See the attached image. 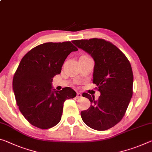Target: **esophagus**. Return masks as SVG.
Returning a JSON list of instances; mask_svg holds the SVG:
<instances>
[{
    "mask_svg": "<svg viewBox=\"0 0 152 152\" xmlns=\"http://www.w3.org/2000/svg\"><path fill=\"white\" fill-rule=\"evenodd\" d=\"M76 97H77V99H79V98H81L82 97V94L80 93H79V92H78L77 93V95H76Z\"/></svg>",
    "mask_w": 152,
    "mask_h": 152,
    "instance_id": "esophagus-1",
    "label": "esophagus"
}]
</instances>
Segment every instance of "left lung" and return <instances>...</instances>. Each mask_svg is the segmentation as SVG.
<instances>
[{
	"label": "left lung",
	"instance_id": "left-lung-1",
	"mask_svg": "<svg viewBox=\"0 0 152 152\" xmlns=\"http://www.w3.org/2000/svg\"><path fill=\"white\" fill-rule=\"evenodd\" d=\"M72 42L93 57L95 61L93 83L101 95L97 100L88 93L91 106L80 113L90 128L105 131L122 120L132 95L133 74L128 59L118 48L103 39L76 40Z\"/></svg>",
	"mask_w": 152,
	"mask_h": 152
}]
</instances>
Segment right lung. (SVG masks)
I'll return each mask as SVG.
<instances>
[{
	"instance_id": "add662e5",
	"label": "right lung",
	"mask_w": 152,
	"mask_h": 152,
	"mask_svg": "<svg viewBox=\"0 0 152 152\" xmlns=\"http://www.w3.org/2000/svg\"><path fill=\"white\" fill-rule=\"evenodd\" d=\"M78 49L72 42H46L33 48L21 59L13 79L17 104L25 118L41 129L59 122L66 99L76 96L69 87L57 91L53 77L59 74L65 60Z\"/></svg>"
}]
</instances>
